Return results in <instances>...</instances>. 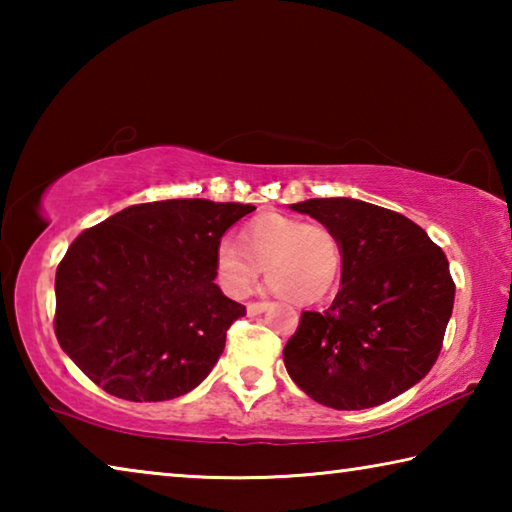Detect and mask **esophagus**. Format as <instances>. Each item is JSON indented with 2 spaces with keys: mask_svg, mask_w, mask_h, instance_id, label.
<instances>
[{
  "mask_svg": "<svg viewBox=\"0 0 512 512\" xmlns=\"http://www.w3.org/2000/svg\"><path fill=\"white\" fill-rule=\"evenodd\" d=\"M266 309H268V302H250V305L246 307L248 316H259V314H262V311H266Z\"/></svg>",
  "mask_w": 512,
  "mask_h": 512,
  "instance_id": "34e87169",
  "label": "esophagus"
}]
</instances>
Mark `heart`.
Instances as JSON below:
<instances>
[{
    "label": "heart",
    "instance_id": "1",
    "mask_svg": "<svg viewBox=\"0 0 512 512\" xmlns=\"http://www.w3.org/2000/svg\"><path fill=\"white\" fill-rule=\"evenodd\" d=\"M262 266L275 291L296 305L323 300L343 271L341 237L323 223H305L284 214H264L241 232V244L223 237L216 244V280L230 298L255 291Z\"/></svg>",
    "mask_w": 512,
    "mask_h": 512
}]
</instances>
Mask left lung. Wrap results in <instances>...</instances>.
<instances>
[{
    "label": "left lung",
    "instance_id": "left-lung-1",
    "mask_svg": "<svg viewBox=\"0 0 512 512\" xmlns=\"http://www.w3.org/2000/svg\"><path fill=\"white\" fill-rule=\"evenodd\" d=\"M291 210L341 237L343 271L332 307L302 311L284 345L289 377L336 411L409 391L436 363L454 309L445 253L411 219L357 198H309Z\"/></svg>",
    "mask_w": 512,
    "mask_h": 512
}]
</instances>
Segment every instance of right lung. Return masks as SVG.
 Returning a JSON list of instances; mask_svg holds the SVG:
<instances>
[{
  "label": "right lung",
  "mask_w": 512,
  "mask_h": 512,
  "mask_svg": "<svg viewBox=\"0 0 512 512\" xmlns=\"http://www.w3.org/2000/svg\"><path fill=\"white\" fill-rule=\"evenodd\" d=\"M253 205H131L81 232L56 271L60 348L103 391L164 402L196 388L246 307L214 284L225 230Z\"/></svg>",
  "instance_id": "right-lung-1"
}]
</instances>
